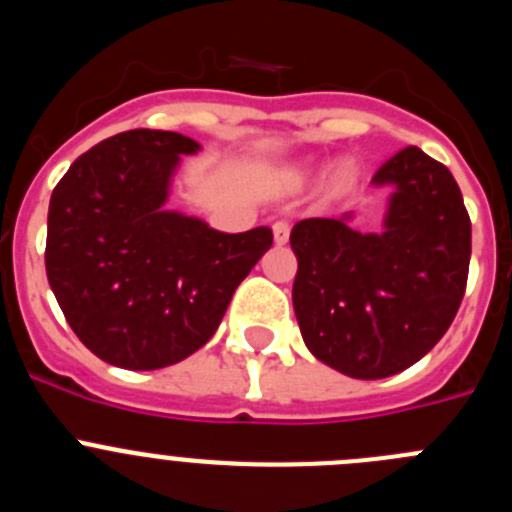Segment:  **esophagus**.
I'll use <instances>...</instances> for the list:
<instances>
[{
	"mask_svg": "<svg viewBox=\"0 0 512 512\" xmlns=\"http://www.w3.org/2000/svg\"><path fill=\"white\" fill-rule=\"evenodd\" d=\"M271 230H274V243H277V246H284V243L289 241V223H287V220H277V223L271 225Z\"/></svg>",
	"mask_w": 512,
	"mask_h": 512,
	"instance_id": "1",
	"label": "esophagus"
}]
</instances>
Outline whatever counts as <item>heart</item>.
<instances>
[{
    "label": "heart",
    "mask_w": 512,
    "mask_h": 512,
    "mask_svg": "<svg viewBox=\"0 0 512 512\" xmlns=\"http://www.w3.org/2000/svg\"><path fill=\"white\" fill-rule=\"evenodd\" d=\"M336 179H338V182H341V179H343V171H338V174H336Z\"/></svg>",
    "instance_id": "b5f03b06"
}]
</instances>
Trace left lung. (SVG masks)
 <instances>
[{
    "instance_id": "obj_1",
    "label": "left lung",
    "mask_w": 512,
    "mask_h": 512,
    "mask_svg": "<svg viewBox=\"0 0 512 512\" xmlns=\"http://www.w3.org/2000/svg\"><path fill=\"white\" fill-rule=\"evenodd\" d=\"M374 184L395 194L384 233L351 215L307 217L292 228V302L305 346L356 379H384L423 359L454 323L472 256V220L451 171L405 146Z\"/></svg>"
}]
</instances>
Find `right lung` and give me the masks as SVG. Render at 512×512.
Instances as JSON below:
<instances>
[{"label":"right lung","instance_id":"obj_1","mask_svg":"<svg viewBox=\"0 0 512 512\" xmlns=\"http://www.w3.org/2000/svg\"><path fill=\"white\" fill-rule=\"evenodd\" d=\"M200 143L128 130L76 158L51 194L45 274L79 341L122 369H164L215 336L233 292L274 243L164 210L182 153Z\"/></svg>","mask_w":512,"mask_h":512}]
</instances>
